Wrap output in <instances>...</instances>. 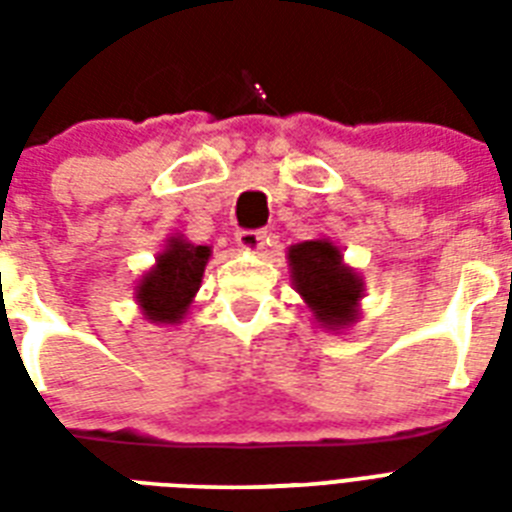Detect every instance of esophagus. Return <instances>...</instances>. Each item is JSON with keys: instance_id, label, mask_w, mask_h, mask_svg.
I'll use <instances>...</instances> for the list:
<instances>
[{"instance_id": "obj_1", "label": "esophagus", "mask_w": 512, "mask_h": 512, "mask_svg": "<svg viewBox=\"0 0 512 512\" xmlns=\"http://www.w3.org/2000/svg\"><path fill=\"white\" fill-rule=\"evenodd\" d=\"M236 244L247 252H260L268 244V233L265 231H239L236 233Z\"/></svg>"}]
</instances>
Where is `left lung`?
<instances>
[{"label": "left lung", "instance_id": "1", "mask_svg": "<svg viewBox=\"0 0 512 512\" xmlns=\"http://www.w3.org/2000/svg\"><path fill=\"white\" fill-rule=\"evenodd\" d=\"M292 284L311 308L316 321L327 329H345L358 319V300L364 281L342 263L340 249L329 239H313L289 247Z\"/></svg>", "mask_w": 512, "mask_h": 512}]
</instances>
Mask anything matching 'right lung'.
<instances>
[{
	"label": "right lung",
	"instance_id": "right-lung-1",
	"mask_svg": "<svg viewBox=\"0 0 512 512\" xmlns=\"http://www.w3.org/2000/svg\"><path fill=\"white\" fill-rule=\"evenodd\" d=\"M212 249L170 236L156 265L140 279L135 297L151 324H180L201 287L204 265Z\"/></svg>",
	"mask_w": 512,
	"mask_h": 512
}]
</instances>
